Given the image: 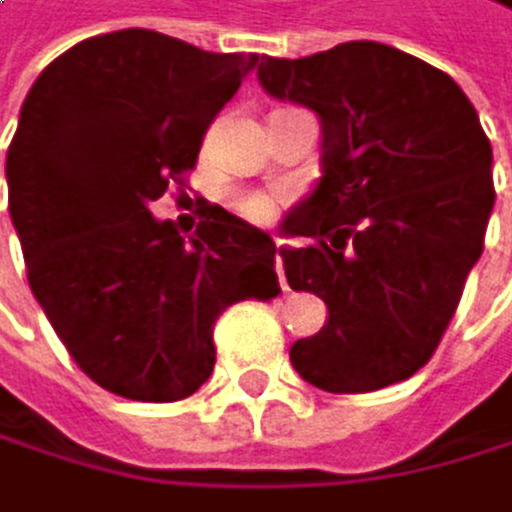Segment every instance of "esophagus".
I'll return each mask as SVG.
<instances>
[{"instance_id":"1","label":"esophagus","mask_w":512,"mask_h":512,"mask_svg":"<svg viewBox=\"0 0 512 512\" xmlns=\"http://www.w3.org/2000/svg\"><path fill=\"white\" fill-rule=\"evenodd\" d=\"M277 248H280V242H277ZM277 277H280V289H289L286 286V270H283V254L277 251Z\"/></svg>"}]
</instances>
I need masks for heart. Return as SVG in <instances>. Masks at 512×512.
I'll return each instance as SVG.
<instances>
[{"instance_id": "1", "label": "heart", "mask_w": 512, "mask_h": 512, "mask_svg": "<svg viewBox=\"0 0 512 512\" xmlns=\"http://www.w3.org/2000/svg\"><path fill=\"white\" fill-rule=\"evenodd\" d=\"M232 207L251 223H273L280 217L283 198L280 194H267V191H245L232 201Z\"/></svg>"}]
</instances>
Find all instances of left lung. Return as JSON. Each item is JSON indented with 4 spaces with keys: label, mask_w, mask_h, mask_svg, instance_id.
<instances>
[{
    "label": "left lung",
    "mask_w": 512,
    "mask_h": 512,
    "mask_svg": "<svg viewBox=\"0 0 512 512\" xmlns=\"http://www.w3.org/2000/svg\"><path fill=\"white\" fill-rule=\"evenodd\" d=\"M270 97L321 116L324 176L283 229L292 289L324 299L321 333L289 359L327 393H371L431 362L482 258L494 207L491 141L447 71L352 40L305 59L264 56Z\"/></svg>",
    "instance_id": "obj_1"
}]
</instances>
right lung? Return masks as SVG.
Segmentation results:
<instances>
[{
  "label": "right lung",
  "instance_id": "1",
  "mask_svg": "<svg viewBox=\"0 0 512 512\" xmlns=\"http://www.w3.org/2000/svg\"><path fill=\"white\" fill-rule=\"evenodd\" d=\"M254 65L128 27L49 62L21 106L5 179L30 292L78 368L125 400L191 396L217 362L220 314L280 295L267 232L207 201L191 239L150 213L185 188Z\"/></svg>",
  "mask_w": 512,
  "mask_h": 512
}]
</instances>
